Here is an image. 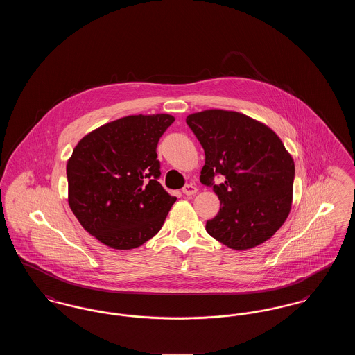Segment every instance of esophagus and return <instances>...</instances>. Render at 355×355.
Wrapping results in <instances>:
<instances>
[{
    "label": "esophagus",
    "mask_w": 355,
    "mask_h": 355,
    "mask_svg": "<svg viewBox=\"0 0 355 355\" xmlns=\"http://www.w3.org/2000/svg\"><path fill=\"white\" fill-rule=\"evenodd\" d=\"M197 191H198V189L194 185H186L185 187L182 189V193H184L185 196H194Z\"/></svg>",
    "instance_id": "esophagus-1"
}]
</instances>
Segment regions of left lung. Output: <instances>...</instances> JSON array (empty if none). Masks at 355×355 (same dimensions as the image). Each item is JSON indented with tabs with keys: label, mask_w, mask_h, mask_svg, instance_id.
<instances>
[{
	"label": "left lung",
	"mask_w": 355,
	"mask_h": 355,
	"mask_svg": "<svg viewBox=\"0 0 355 355\" xmlns=\"http://www.w3.org/2000/svg\"><path fill=\"white\" fill-rule=\"evenodd\" d=\"M186 123L205 150L201 182L213 186L220 206L206 232L234 250L255 248L285 223L293 203L294 161L281 138L265 123L238 112L209 109Z\"/></svg>",
	"instance_id": "obj_1"
}]
</instances>
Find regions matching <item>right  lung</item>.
Returning <instances> with one entry per match:
<instances>
[{
	"mask_svg": "<svg viewBox=\"0 0 355 355\" xmlns=\"http://www.w3.org/2000/svg\"><path fill=\"white\" fill-rule=\"evenodd\" d=\"M170 114H138L107 122L80 139L67 165L68 202L101 243L130 250L155 236L175 202L157 181V144Z\"/></svg>",
	"mask_w": 355,
	"mask_h": 355,
	"instance_id": "add662e5",
	"label": "right lung"
}]
</instances>
